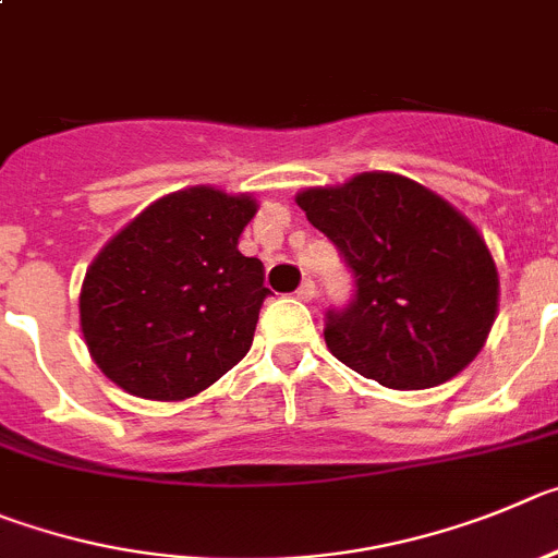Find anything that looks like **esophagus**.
<instances>
[{"label":"esophagus","mask_w":558,"mask_h":558,"mask_svg":"<svg viewBox=\"0 0 558 558\" xmlns=\"http://www.w3.org/2000/svg\"><path fill=\"white\" fill-rule=\"evenodd\" d=\"M294 294H298V300H303V303H311V300H314V294H316V286H314V280H303V283H300V289L294 291Z\"/></svg>","instance_id":"1"}]
</instances>
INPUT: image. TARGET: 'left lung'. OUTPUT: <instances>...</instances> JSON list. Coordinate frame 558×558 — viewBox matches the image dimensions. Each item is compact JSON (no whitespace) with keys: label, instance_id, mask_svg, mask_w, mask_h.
Wrapping results in <instances>:
<instances>
[{"label":"left lung","instance_id":"1","mask_svg":"<svg viewBox=\"0 0 558 558\" xmlns=\"http://www.w3.org/2000/svg\"><path fill=\"white\" fill-rule=\"evenodd\" d=\"M353 272V300L325 311L330 353L389 389L459 375L498 314V272L478 230L425 185L364 172L298 194Z\"/></svg>","mask_w":558,"mask_h":558}]
</instances>
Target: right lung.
<instances>
[{"mask_svg": "<svg viewBox=\"0 0 558 558\" xmlns=\"http://www.w3.org/2000/svg\"><path fill=\"white\" fill-rule=\"evenodd\" d=\"M255 199L197 185L169 194L113 235L85 272L80 325L97 366L135 398L185 400L253 344L272 291L239 253Z\"/></svg>", "mask_w": 558, "mask_h": 558, "instance_id": "obj_1", "label": "right lung"}]
</instances>
